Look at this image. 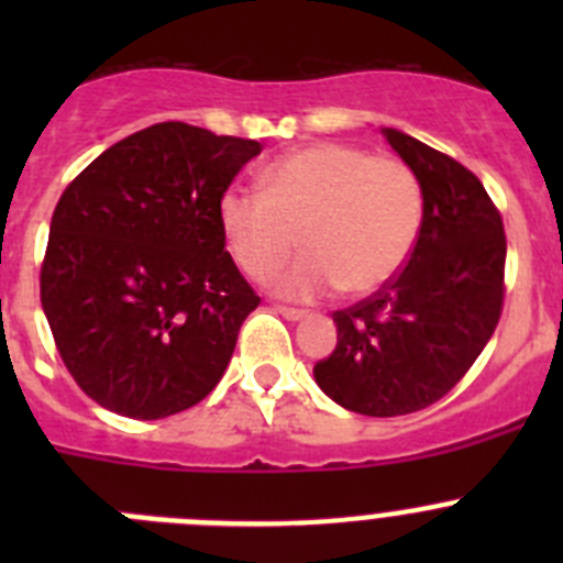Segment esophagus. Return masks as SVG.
<instances>
[{
    "label": "esophagus",
    "instance_id": "1",
    "mask_svg": "<svg viewBox=\"0 0 563 563\" xmlns=\"http://www.w3.org/2000/svg\"><path fill=\"white\" fill-rule=\"evenodd\" d=\"M276 312L278 316H285L287 321H298V318L307 316L305 310H298V307H285V305H276Z\"/></svg>",
    "mask_w": 563,
    "mask_h": 563
}]
</instances>
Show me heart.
Returning a JSON list of instances; mask_svg holds the SVG:
<instances>
[{"instance_id": "obj_1", "label": "heart", "mask_w": 563, "mask_h": 563, "mask_svg": "<svg viewBox=\"0 0 563 563\" xmlns=\"http://www.w3.org/2000/svg\"><path fill=\"white\" fill-rule=\"evenodd\" d=\"M222 239L245 276L267 278L298 245L301 256L271 287L290 298L380 290L406 265L422 222L417 174L389 154L350 143H310L262 168L256 194L228 191Z\"/></svg>"}]
</instances>
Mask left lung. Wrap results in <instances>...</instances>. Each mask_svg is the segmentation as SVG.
<instances>
[{"label":"left lung","mask_w":563,"mask_h":563,"mask_svg":"<svg viewBox=\"0 0 563 563\" xmlns=\"http://www.w3.org/2000/svg\"><path fill=\"white\" fill-rule=\"evenodd\" d=\"M383 134L420 180V233L395 278L332 312L335 350L312 369L327 397L366 417L411 415L449 395L505 305V225L479 177L411 134Z\"/></svg>","instance_id":"obj_1"}]
</instances>
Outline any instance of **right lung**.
<instances>
[{"label":"right lung","mask_w":563,"mask_h":563,"mask_svg":"<svg viewBox=\"0 0 563 563\" xmlns=\"http://www.w3.org/2000/svg\"><path fill=\"white\" fill-rule=\"evenodd\" d=\"M258 152V141L154 123L64 188L42 307L64 366L98 406L161 420L225 375L258 296L225 251L217 208Z\"/></svg>","instance_id":"right-lung-1"}]
</instances>
